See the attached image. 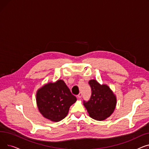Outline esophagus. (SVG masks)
I'll return each instance as SVG.
<instances>
[{"label": "esophagus", "mask_w": 149, "mask_h": 149, "mask_svg": "<svg viewBox=\"0 0 149 149\" xmlns=\"http://www.w3.org/2000/svg\"><path fill=\"white\" fill-rule=\"evenodd\" d=\"M81 97H82V93H81V92H80L79 94L77 95V97L79 98H81Z\"/></svg>", "instance_id": "34e87169"}]
</instances>
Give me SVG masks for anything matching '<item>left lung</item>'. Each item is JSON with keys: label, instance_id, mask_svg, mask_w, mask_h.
I'll return each instance as SVG.
<instances>
[{"label": "left lung", "instance_id": "obj_1", "mask_svg": "<svg viewBox=\"0 0 149 149\" xmlns=\"http://www.w3.org/2000/svg\"><path fill=\"white\" fill-rule=\"evenodd\" d=\"M89 84L91 88V96L89 101H83V104L92 118L104 120L114 111L116 97L107 85H101L95 80H91Z\"/></svg>", "mask_w": 149, "mask_h": 149}]
</instances>
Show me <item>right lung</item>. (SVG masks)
Here are the masks:
<instances>
[{"mask_svg":"<svg viewBox=\"0 0 149 149\" xmlns=\"http://www.w3.org/2000/svg\"><path fill=\"white\" fill-rule=\"evenodd\" d=\"M76 101L77 98L61 80L45 84L37 91L36 95L39 111L45 118L54 122L64 119Z\"/></svg>","mask_w":149,"mask_h":149,"instance_id":"add662e5","label":"right lung"}]
</instances>
